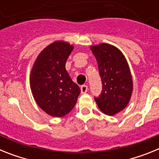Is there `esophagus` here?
I'll return each instance as SVG.
<instances>
[{"label": "esophagus", "mask_w": 159, "mask_h": 159, "mask_svg": "<svg viewBox=\"0 0 159 159\" xmlns=\"http://www.w3.org/2000/svg\"><path fill=\"white\" fill-rule=\"evenodd\" d=\"M80 90H81V93L82 94H84V93H86L87 92H88V88L87 85H82L80 88Z\"/></svg>", "instance_id": "obj_1"}]
</instances>
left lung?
Masks as SVG:
<instances>
[{
    "label": "left lung",
    "mask_w": 159,
    "mask_h": 159,
    "mask_svg": "<svg viewBox=\"0 0 159 159\" xmlns=\"http://www.w3.org/2000/svg\"><path fill=\"white\" fill-rule=\"evenodd\" d=\"M98 63L102 84L101 94L95 97L97 105L107 116H114L128 104L133 89L128 64L117 48L101 43L91 48Z\"/></svg>",
    "instance_id": "obj_1"
}]
</instances>
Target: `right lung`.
<instances>
[{"label":"right lung","mask_w":159,"mask_h":159,"mask_svg":"<svg viewBox=\"0 0 159 159\" xmlns=\"http://www.w3.org/2000/svg\"><path fill=\"white\" fill-rule=\"evenodd\" d=\"M73 46L64 41L49 44L32 67L30 85L36 103L49 116L63 117L76 103L80 88L65 69Z\"/></svg>","instance_id":"1"}]
</instances>
